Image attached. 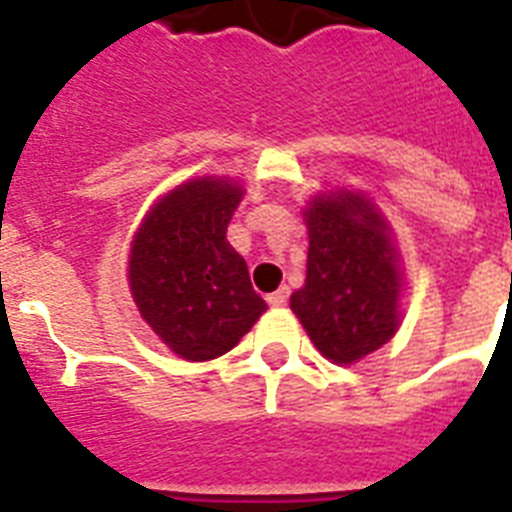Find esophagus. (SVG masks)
I'll return each mask as SVG.
<instances>
[{
    "label": "esophagus",
    "instance_id": "34e87169",
    "mask_svg": "<svg viewBox=\"0 0 512 512\" xmlns=\"http://www.w3.org/2000/svg\"><path fill=\"white\" fill-rule=\"evenodd\" d=\"M268 305L270 307H281V305H286V299H289V286H281V289H276V292L273 294H268Z\"/></svg>",
    "mask_w": 512,
    "mask_h": 512
}]
</instances>
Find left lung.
Listing matches in <instances>:
<instances>
[{
    "instance_id": "obj_1",
    "label": "left lung",
    "mask_w": 512,
    "mask_h": 512,
    "mask_svg": "<svg viewBox=\"0 0 512 512\" xmlns=\"http://www.w3.org/2000/svg\"><path fill=\"white\" fill-rule=\"evenodd\" d=\"M307 276L292 310L326 360L352 365L384 347L402 323V270L392 228L360 191L336 189L305 207Z\"/></svg>"
}]
</instances>
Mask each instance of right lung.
<instances>
[{
	"instance_id": "add662e5",
	"label": "right lung",
	"mask_w": 512,
	"mask_h": 512,
	"mask_svg": "<svg viewBox=\"0 0 512 512\" xmlns=\"http://www.w3.org/2000/svg\"><path fill=\"white\" fill-rule=\"evenodd\" d=\"M244 186L199 176L162 194L136 228L128 289L170 352L205 363L234 350L268 310L244 257L226 239Z\"/></svg>"
}]
</instances>
